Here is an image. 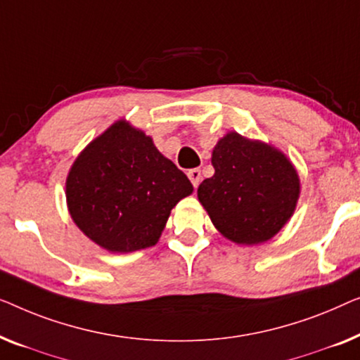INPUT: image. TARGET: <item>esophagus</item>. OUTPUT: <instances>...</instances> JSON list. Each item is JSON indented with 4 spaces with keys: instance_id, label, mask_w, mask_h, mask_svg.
<instances>
[{
    "instance_id": "1",
    "label": "esophagus",
    "mask_w": 360,
    "mask_h": 360,
    "mask_svg": "<svg viewBox=\"0 0 360 360\" xmlns=\"http://www.w3.org/2000/svg\"><path fill=\"white\" fill-rule=\"evenodd\" d=\"M187 176H189V179L192 182V186L197 187L200 184V179H202V174H200V169L199 168H194V169H189L187 171Z\"/></svg>"
}]
</instances>
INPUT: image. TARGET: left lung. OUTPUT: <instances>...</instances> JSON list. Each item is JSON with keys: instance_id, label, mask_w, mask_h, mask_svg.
Segmentation results:
<instances>
[{"instance_id": "1", "label": "left lung", "mask_w": 360, "mask_h": 360, "mask_svg": "<svg viewBox=\"0 0 360 360\" xmlns=\"http://www.w3.org/2000/svg\"><path fill=\"white\" fill-rule=\"evenodd\" d=\"M215 173L197 197L212 224L236 245H261L279 233L297 209L300 178L279 148L229 131L212 151Z\"/></svg>"}]
</instances>
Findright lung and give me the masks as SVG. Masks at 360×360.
Listing matches in <instances>:
<instances>
[{
	"label": "right lung",
	"mask_w": 360,
	"mask_h": 360,
	"mask_svg": "<svg viewBox=\"0 0 360 360\" xmlns=\"http://www.w3.org/2000/svg\"><path fill=\"white\" fill-rule=\"evenodd\" d=\"M194 187L153 139L125 119L86 145L65 182L75 225L109 252L155 246L171 210Z\"/></svg>",
	"instance_id": "add662e5"
}]
</instances>
